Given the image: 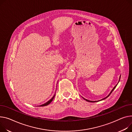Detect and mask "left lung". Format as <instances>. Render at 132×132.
I'll return each instance as SVG.
<instances>
[{
    "label": "left lung",
    "instance_id": "8db88e82",
    "mask_svg": "<svg viewBox=\"0 0 132 132\" xmlns=\"http://www.w3.org/2000/svg\"><path fill=\"white\" fill-rule=\"evenodd\" d=\"M120 76H121V75H120ZM120 77H119V81H120ZM119 82H118V83H119ZM118 83H117V84H118ZM117 84L116 85H115V86H114V87H113V88L112 89V90L111 91L110 93H109V94H108V95L107 96H106V98H103V99H101V100H99V101H101V100H104V99H106L107 98H108V96H109V95H110V94H111V93H112V91H113V90H114V89H115L116 88V86L117 85ZM83 98V99H84L85 100H86V101H88V102H97V101H90V100H87V99H84V98Z\"/></svg>",
    "mask_w": 132,
    "mask_h": 132
}]
</instances>
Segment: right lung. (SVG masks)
Returning a JSON list of instances; mask_svg holds the SVG:
<instances>
[{
    "label": "right lung",
    "instance_id": "right-lung-1",
    "mask_svg": "<svg viewBox=\"0 0 132 132\" xmlns=\"http://www.w3.org/2000/svg\"><path fill=\"white\" fill-rule=\"evenodd\" d=\"M55 95L53 96V97H52L50 100H49L48 102H47L46 103H44V104H42V105H40V107H43V106H47V105H48L49 104H50L51 102V101L53 100V99H54V97H55Z\"/></svg>",
    "mask_w": 132,
    "mask_h": 132
}]
</instances>
